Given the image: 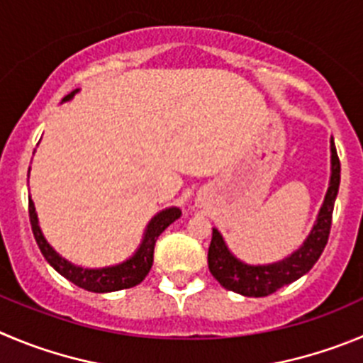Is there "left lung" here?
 Returning <instances> with one entry per match:
<instances>
[{
    "mask_svg": "<svg viewBox=\"0 0 363 363\" xmlns=\"http://www.w3.org/2000/svg\"><path fill=\"white\" fill-rule=\"evenodd\" d=\"M331 150V175L324 202L319 209L310 235L306 236L301 247L289 254L286 258L265 265H249L242 262L229 250L228 243L216 228H213L211 245L208 252L209 272L223 289L233 290L245 297H265L294 283L304 274L310 272L311 267L320 258L328 243L331 228V215L337 201L338 186H340V161L333 138L330 140Z\"/></svg>",
    "mask_w": 363,
    "mask_h": 363,
    "instance_id": "8db88e82",
    "label": "left lung"
}]
</instances>
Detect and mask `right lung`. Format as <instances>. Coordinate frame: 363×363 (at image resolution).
Wrapping results in <instances>:
<instances>
[{"mask_svg":"<svg viewBox=\"0 0 363 363\" xmlns=\"http://www.w3.org/2000/svg\"><path fill=\"white\" fill-rule=\"evenodd\" d=\"M79 91L80 89H74L73 93L64 96L60 104L73 100V96L79 93ZM28 213L33 236H35L37 245H39L40 252H43V256L46 258V262H48L60 276L66 277L67 281H71V283L80 286V289L87 290V292L94 294L118 292V290L132 289L135 284H140L152 269V263H154V245L155 242H157L159 235H161L170 223H174L175 220L181 218L182 215L181 209L175 208V206L162 209L157 215L152 216L150 222L147 223L140 247L135 249V252L132 254L130 258L118 263V265L101 267V269H86V267L74 265V263L62 258V256L50 245L48 240L44 238L43 231H40L39 228V218H37V211L35 206H33L32 197H28Z\"/></svg>","mask_w":363,"mask_h":363,"instance_id":"obj_1","label":"right lung"}]
</instances>
